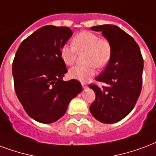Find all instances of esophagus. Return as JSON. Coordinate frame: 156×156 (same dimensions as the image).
<instances>
[{
	"instance_id": "1",
	"label": "esophagus",
	"mask_w": 156,
	"mask_h": 156,
	"mask_svg": "<svg viewBox=\"0 0 156 156\" xmlns=\"http://www.w3.org/2000/svg\"><path fill=\"white\" fill-rule=\"evenodd\" d=\"M82 87H83V88H87V85L85 83H82Z\"/></svg>"
}]
</instances>
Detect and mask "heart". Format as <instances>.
I'll use <instances>...</instances> for the list:
<instances>
[{
	"label": "heart",
	"mask_w": 156,
	"mask_h": 156,
	"mask_svg": "<svg viewBox=\"0 0 156 156\" xmlns=\"http://www.w3.org/2000/svg\"><path fill=\"white\" fill-rule=\"evenodd\" d=\"M73 46L63 45L60 49L59 55L62 61L68 66L75 62L77 52L81 54L85 52L83 66H74L69 69L70 78L81 82H87L95 74V66L102 68L109 62L112 54L110 42L105 38H99L91 31H82L72 40Z\"/></svg>",
	"instance_id": "b5f03b06"
}]
</instances>
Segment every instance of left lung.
<instances>
[{"mask_svg":"<svg viewBox=\"0 0 156 156\" xmlns=\"http://www.w3.org/2000/svg\"><path fill=\"white\" fill-rule=\"evenodd\" d=\"M91 30L101 31L110 42L112 54L104 71L96 78L107 85L101 88L89 85L96 94L90 112L99 122L115 123L131 112L140 94L142 55L133 38L116 25H98Z\"/></svg>","mask_w":156,"mask_h":156,"instance_id":"1","label":"left lung"}]
</instances>
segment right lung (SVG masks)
<instances>
[{"mask_svg": "<svg viewBox=\"0 0 156 156\" xmlns=\"http://www.w3.org/2000/svg\"><path fill=\"white\" fill-rule=\"evenodd\" d=\"M69 27L43 26L23 41L12 64L17 98L26 113L49 124L65 114L69 103L82 92L80 82L63 81L68 72L59 51L72 36Z\"/></svg>", "mask_w": 156, "mask_h": 156, "instance_id": "right-lung-1", "label": "right lung"}]
</instances>
